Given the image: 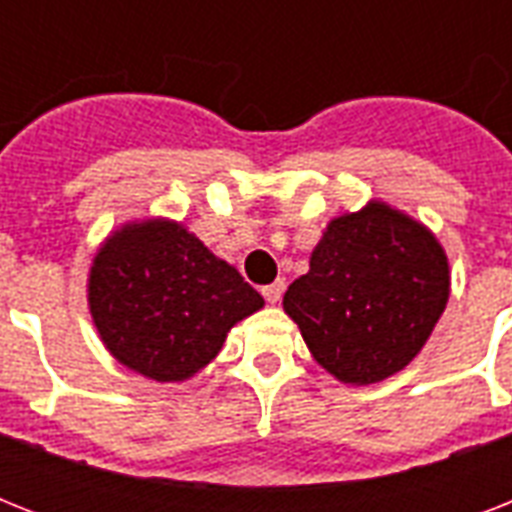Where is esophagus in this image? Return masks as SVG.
Masks as SVG:
<instances>
[{"instance_id": "34e87169", "label": "esophagus", "mask_w": 512, "mask_h": 512, "mask_svg": "<svg viewBox=\"0 0 512 512\" xmlns=\"http://www.w3.org/2000/svg\"><path fill=\"white\" fill-rule=\"evenodd\" d=\"M284 287H287V284H284V281H273V284H268V287H263V297L265 300H268V303H279L281 300V295H284Z\"/></svg>"}]
</instances>
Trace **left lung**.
Masks as SVG:
<instances>
[{"mask_svg":"<svg viewBox=\"0 0 512 512\" xmlns=\"http://www.w3.org/2000/svg\"><path fill=\"white\" fill-rule=\"evenodd\" d=\"M449 287V260L428 225L372 199L327 225L284 313L332 377L372 385L420 353Z\"/></svg>","mask_w":512,"mask_h":512,"instance_id":"8db88e82","label":"left lung"}]
</instances>
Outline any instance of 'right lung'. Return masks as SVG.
Here are the masks:
<instances>
[{"label":"right lung","instance_id":"obj_1","mask_svg":"<svg viewBox=\"0 0 512 512\" xmlns=\"http://www.w3.org/2000/svg\"><path fill=\"white\" fill-rule=\"evenodd\" d=\"M87 303L111 356L156 382H183L220 353L265 300L183 223L146 217L116 228L90 265Z\"/></svg>","mask_w":512,"mask_h":512}]
</instances>
